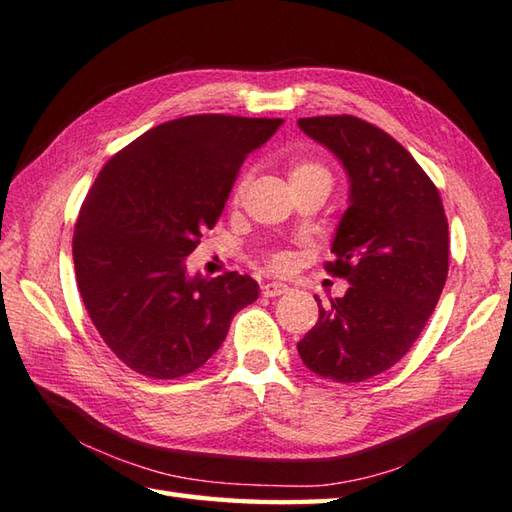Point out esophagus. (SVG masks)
Returning <instances> with one entry per match:
<instances>
[{
  "label": "esophagus",
  "mask_w": 512,
  "mask_h": 512,
  "mask_svg": "<svg viewBox=\"0 0 512 512\" xmlns=\"http://www.w3.org/2000/svg\"><path fill=\"white\" fill-rule=\"evenodd\" d=\"M286 292H288V286L279 284V281H270V284L262 286L264 297H279V295H286Z\"/></svg>",
  "instance_id": "esophagus-1"
}]
</instances>
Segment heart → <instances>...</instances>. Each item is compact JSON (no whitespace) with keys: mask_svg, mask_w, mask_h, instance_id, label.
<instances>
[{"mask_svg":"<svg viewBox=\"0 0 512 512\" xmlns=\"http://www.w3.org/2000/svg\"><path fill=\"white\" fill-rule=\"evenodd\" d=\"M308 176H325V178H330V171L325 169L323 165H319V162H314V160H299V162H295V165H292V169H290V180H295V178H308ZM246 182H248L246 176H244L242 180H239L237 191H235L237 195L246 189ZM266 266H268L270 270H284V268L288 266V255H286V253H270V255L266 257Z\"/></svg>","mask_w":512,"mask_h":512,"instance_id":"b5f03b06","label":"heart"}]
</instances>
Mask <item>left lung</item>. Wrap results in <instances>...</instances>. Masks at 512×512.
I'll list each match as a JSON object with an SVG mask.
<instances>
[{"label": "left lung", "instance_id": "obj_1", "mask_svg": "<svg viewBox=\"0 0 512 512\" xmlns=\"http://www.w3.org/2000/svg\"><path fill=\"white\" fill-rule=\"evenodd\" d=\"M350 178V206L325 270L350 281L297 343L310 372L361 383L396 365L416 343L449 273V224L436 184L409 151L356 116L299 118Z\"/></svg>", "mask_w": 512, "mask_h": 512}]
</instances>
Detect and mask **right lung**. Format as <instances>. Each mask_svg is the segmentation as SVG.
Returning a JSON list of instances; mask_svg holds the SVG:
<instances>
[{
    "instance_id": "obj_1",
    "label": "right lung",
    "mask_w": 512,
    "mask_h": 512,
    "mask_svg": "<svg viewBox=\"0 0 512 512\" xmlns=\"http://www.w3.org/2000/svg\"><path fill=\"white\" fill-rule=\"evenodd\" d=\"M281 118L184 116L105 162L76 220V286L105 345L134 372L171 380L220 350L235 314L259 297L248 275H187L250 151Z\"/></svg>"
}]
</instances>
